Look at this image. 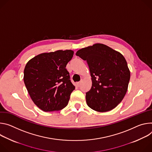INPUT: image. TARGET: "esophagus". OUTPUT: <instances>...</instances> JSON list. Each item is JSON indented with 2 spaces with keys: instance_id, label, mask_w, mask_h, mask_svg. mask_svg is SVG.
I'll list each match as a JSON object with an SVG mask.
<instances>
[{
  "instance_id": "1",
  "label": "esophagus",
  "mask_w": 152,
  "mask_h": 152,
  "mask_svg": "<svg viewBox=\"0 0 152 152\" xmlns=\"http://www.w3.org/2000/svg\"><path fill=\"white\" fill-rule=\"evenodd\" d=\"M81 85V82H77L75 84V86L76 87H80V86Z\"/></svg>"
}]
</instances>
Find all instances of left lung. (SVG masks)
Instances as JSON below:
<instances>
[{"label":"left lung","instance_id":"left-lung-1","mask_svg":"<svg viewBox=\"0 0 152 152\" xmlns=\"http://www.w3.org/2000/svg\"><path fill=\"white\" fill-rule=\"evenodd\" d=\"M76 56L87 61L92 77V87L86 94L88 106L99 112L116 107L127 92L130 78L124 56L101 43L82 48Z\"/></svg>","mask_w":152,"mask_h":152}]
</instances>
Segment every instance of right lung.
Returning a JSON list of instances; mask_svg holds the SVG:
<instances>
[{"label":"right lung","instance_id":"obj_1","mask_svg":"<svg viewBox=\"0 0 152 152\" xmlns=\"http://www.w3.org/2000/svg\"><path fill=\"white\" fill-rule=\"evenodd\" d=\"M72 50L40 54L31 59L24 69L23 80L34 104L45 112L64 108L75 86L66 64L72 58Z\"/></svg>","mask_w":152,"mask_h":152}]
</instances>
